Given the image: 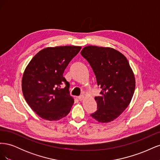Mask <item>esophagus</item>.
Masks as SVG:
<instances>
[{
    "instance_id": "1",
    "label": "esophagus",
    "mask_w": 160,
    "mask_h": 160,
    "mask_svg": "<svg viewBox=\"0 0 160 160\" xmlns=\"http://www.w3.org/2000/svg\"><path fill=\"white\" fill-rule=\"evenodd\" d=\"M78 99L79 101H83L85 99V96L83 95H81L79 97H78Z\"/></svg>"
}]
</instances>
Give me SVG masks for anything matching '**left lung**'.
Masks as SVG:
<instances>
[{"label": "left lung", "instance_id": "8db88e82", "mask_svg": "<svg viewBox=\"0 0 160 160\" xmlns=\"http://www.w3.org/2000/svg\"><path fill=\"white\" fill-rule=\"evenodd\" d=\"M81 54L89 62L101 88L95 97L98 110L91 116L99 123L112 122L129 105L135 88V79L129 62L122 52L111 47L89 45Z\"/></svg>", "mask_w": 160, "mask_h": 160}]
</instances>
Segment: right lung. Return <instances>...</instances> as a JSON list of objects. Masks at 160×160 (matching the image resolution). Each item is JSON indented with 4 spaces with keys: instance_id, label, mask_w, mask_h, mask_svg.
<instances>
[{
    "instance_id": "add662e5",
    "label": "right lung",
    "mask_w": 160,
    "mask_h": 160,
    "mask_svg": "<svg viewBox=\"0 0 160 160\" xmlns=\"http://www.w3.org/2000/svg\"><path fill=\"white\" fill-rule=\"evenodd\" d=\"M80 46L47 47L32 57L23 72L22 91L28 105L43 119L57 121L70 112L74 99L62 76ZM65 82L63 89L61 85Z\"/></svg>"
}]
</instances>
